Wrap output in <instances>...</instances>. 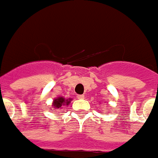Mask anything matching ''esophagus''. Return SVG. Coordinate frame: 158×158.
Masks as SVG:
<instances>
[{
  "label": "esophagus",
  "instance_id": "1",
  "mask_svg": "<svg viewBox=\"0 0 158 158\" xmlns=\"http://www.w3.org/2000/svg\"><path fill=\"white\" fill-rule=\"evenodd\" d=\"M77 98H78V99H84V98H85V95H78V96H77Z\"/></svg>",
  "mask_w": 158,
  "mask_h": 158
}]
</instances>
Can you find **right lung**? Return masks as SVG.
I'll return each instance as SVG.
<instances>
[{"label":"right lung","mask_w":158,"mask_h":158,"mask_svg":"<svg viewBox=\"0 0 158 158\" xmlns=\"http://www.w3.org/2000/svg\"><path fill=\"white\" fill-rule=\"evenodd\" d=\"M71 99L69 100H65V98L63 97H58L56 99L54 100V102H53V106L52 107L54 108H57V109H61L63 105H69V103L70 102Z\"/></svg>","instance_id":"add662e5"}]
</instances>
